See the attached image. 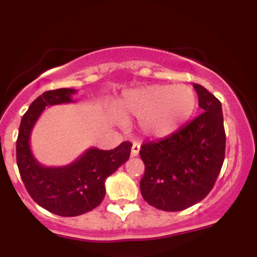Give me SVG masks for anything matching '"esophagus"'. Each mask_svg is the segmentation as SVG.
<instances>
[{"instance_id":"1","label":"esophagus","mask_w":257,"mask_h":257,"mask_svg":"<svg viewBox=\"0 0 257 257\" xmlns=\"http://www.w3.org/2000/svg\"><path fill=\"white\" fill-rule=\"evenodd\" d=\"M139 151H140V145L137 143H134L132 146V152H131L132 157H137V156L139 155Z\"/></svg>"}]
</instances>
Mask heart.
<instances>
[{
    "instance_id": "b5f03b06",
    "label": "heart",
    "mask_w": 257,
    "mask_h": 257,
    "mask_svg": "<svg viewBox=\"0 0 257 257\" xmlns=\"http://www.w3.org/2000/svg\"><path fill=\"white\" fill-rule=\"evenodd\" d=\"M197 94L188 85L152 84L126 90L118 100L124 117L140 119L145 137L162 139L175 133L197 110Z\"/></svg>"
}]
</instances>
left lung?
<instances>
[{"label":"left lung","mask_w":257,"mask_h":257,"mask_svg":"<svg viewBox=\"0 0 257 257\" xmlns=\"http://www.w3.org/2000/svg\"><path fill=\"white\" fill-rule=\"evenodd\" d=\"M193 88L204 112L169 137L141 145L145 164L141 194L150 205L164 211L184 210L204 199L225 159L221 102L200 84Z\"/></svg>","instance_id":"left-lung-1"}]
</instances>
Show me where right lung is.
I'll use <instances>...</instances> for the list:
<instances>
[{
    "mask_svg": "<svg viewBox=\"0 0 257 257\" xmlns=\"http://www.w3.org/2000/svg\"><path fill=\"white\" fill-rule=\"evenodd\" d=\"M76 89L44 91L23 116L17 140V164L31 198L46 210L60 216H78L96 208L104 199L105 180L129 159L132 144L124 141L116 149L87 150L65 167H44L30 147L32 128L46 106L73 102Z\"/></svg>",
    "mask_w": 257,
    "mask_h": 257,
    "instance_id": "right-lung-1",
    "label": "right lung"
}]
</instances>
